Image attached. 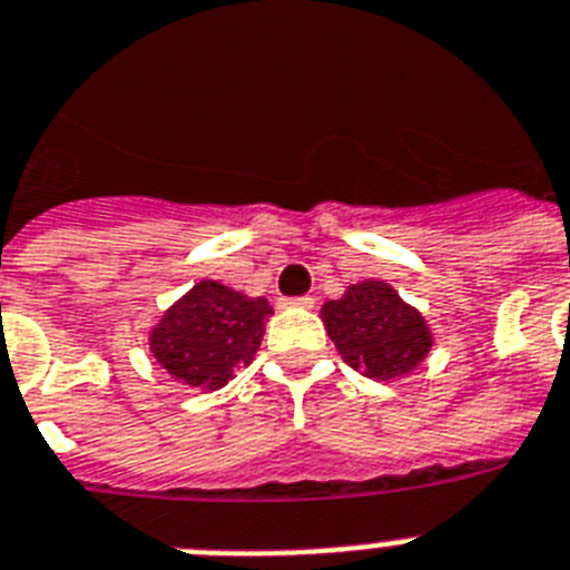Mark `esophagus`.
I'll use <instances>...</instances> for the list:
<instances>
[{
	"mask_svg": "<svg viewBox=\"0 0 570 570\" xmlns=\"http://www.w3.org/2000/svg\"><path fill=\"white\" fill-rule=\"evenodd\" d=\"M282 305H291V308H312L314 296H291V299H282Z\"/></svg>",
	"mask_w": 570,
	"mask_h": 570,
	"instance_id": "obj_1",
	"label": "esophagus"
}]
</instances>
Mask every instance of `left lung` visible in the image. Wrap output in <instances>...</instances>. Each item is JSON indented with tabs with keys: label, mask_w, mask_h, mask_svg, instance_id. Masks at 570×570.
Wrapping results in <instances>:
<instances>
[{
	"label": "left lung",
	"mask_w": 570,
	"mask_h": 570,
	"mask_svg": "<svg viewBox=\"0 0 570 570\" xmlns=\"http://www.w3.org/2000/svg\"><path fill=\"white\" fill-rule=\"evenodd\" d=\"M328 337L343 361L375 381L407 375L431 352V328L413 305H407L387 282L366 279L350 285L341 299L323 308Z\"/></svg>",
	"instance_id": "8db88e82"
}]
</instances>
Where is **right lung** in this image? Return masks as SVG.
Listing matches in <instances>:
<instances>
[{
    "instance_id": "add662e5",
    "label": "right lung",
    "mask_w": 570,
    "mask_h": 570,
    "mask_svg": "<svg viewBox=\"0 0 570 570\" xmlns=\"http://www.w3.org/2000/svg\"><path fill=\"white\" fill-rule=\"evenodd\" d=\"M271 314L265 296L204 279L163 314L150 332V352L171 379L218 390L233 379L235 366L250 364Z\"/></svg>"
}]
</instances>
